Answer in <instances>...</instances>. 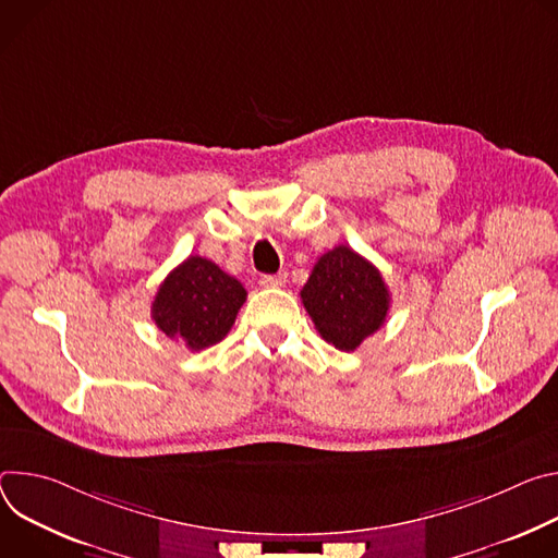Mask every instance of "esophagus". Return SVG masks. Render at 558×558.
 I'll return each instance as SVG.
<instances>
[{
  "mask_svg": "<svg viewBox=\"0 0 558 558\" xmlns=\"http://www.w3.org/2000/svg\"><path fill=\"white\" fill-rule=\"evenodd\" d=\"M262 288H281L286 283V272H277V275H264L259 279Z\"/></svg>",
  "mask_w": 558,
  "mask_h": 558,
  "instance_id": "34e87169",
  "label": "esophagus"
}]
</instances>
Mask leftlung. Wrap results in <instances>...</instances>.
I'll list each match as a JSON object with an SVG mask.
<instances>
[{"label":"left lung","mask_w":558,"mask_h":558,"mask_svg":"<svg viewBox=\"0 0 558 558\" xmlns=\"http://www.w3.org/2000/svg\"><path fill=\"white\" fill-rule=\"evenodd\" d=\"M301 301L319 335L337 350L352 352L375 335L390 311V292L381 272L348 245L319 257Z\"/></svg>","instance_id":"left-lung-1"}]
</instances>
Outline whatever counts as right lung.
Instances as JSON below:
<instances>
[{"mask_svg": "<svg viewBox=\"0 0 558 558\" xmlns=\"http://www.w3.org/2000/svg\"><path fill=\"white\" fill-rule=\"evenodd\" d=\"M245 294V288L217 264L191 255L159 286L153 322L166 337L199 352L230 332Z\"/></svg>", "mask_w": 558, "mask_h": 558, "instance_id": "1", "label": "right lung"}]
</instances>
